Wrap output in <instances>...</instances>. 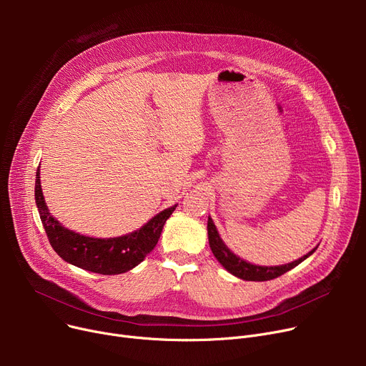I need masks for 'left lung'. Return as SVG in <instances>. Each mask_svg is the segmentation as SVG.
Listing matches in <instances>:
<instances>
[{
    "instance_id": "8db88e82",
    "label": "left lung",
    "mask_w": 366,
    "mask_h": 366,
    "mask_svg": "<svg viewBox=\"0 0 366 366\" xmlns=\"http://www.w3.org/2000/svg\"><path fill=\"white\" fill-rule=\"evenodd\" d=\"M207 236H209V244L212 252L215 255V258L222 264V267L225 268L227 272H229L232 274H234L239 279L243 280H252V282H264V280H272L276 279L282 274H285L286 272L292 270L294 267H297L300 262H302L305 258H309L317 247H315L312 252H309L307 255H304L302 258L285 264V265H277V267H261V265H254L251 262H246L242 258L236 257L229 249L224 244V242L221 240L217 227L212 221V218H207Z\"/></svg>"
}]
</instances>
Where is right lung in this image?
<instances>
[{"mask_svg":"<svg viewBox=\"0 0 366 366\" xmlns=\"http://www.w3.org/2000/svg\"><path fill=\"white\" fill-rule=\"evenodd\" d=\"M35 177V203L54 252L66 262L92 273L120 274L142 262L156 247L164 222L177 207L175 204L162 210L142 228L122 237H86L62 227L50 215L41 191L40 167L36 169Z\"/></svg>","mask_w":366,"mask_h":366,"instance_id":"right-lung-1","label":"right lung"}]
</instances>
